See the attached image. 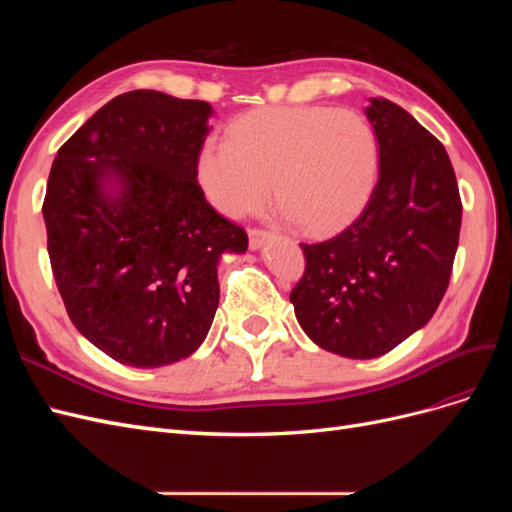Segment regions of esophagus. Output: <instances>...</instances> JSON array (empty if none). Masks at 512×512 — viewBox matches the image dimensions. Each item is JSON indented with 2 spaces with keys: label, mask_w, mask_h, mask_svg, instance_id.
Masks as SVG:
<instances>
[{
  "label": "esophagus",
  "mask_w": 512,
  "mask_h": 512,
  "mask_svg": "<svg viewBox=\"0 0 512 512\" xmlns=\"http://www.w3.org/2000/svg\"><path fill=\"white\" fill-rule=\"evenodd\" d=\"M271 239V235L269 232H265V230H258V228H252L250 230V250H260L262 245H265L267 241Z\"/></svg>",
  "instance_id": "34e87169"
}]
</instances>
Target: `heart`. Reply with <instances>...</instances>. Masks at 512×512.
I'll return each mask as SVG.
<instances>
[{
	"instance_id": "obj_1",
	"label": "heart",
	"mask_w": 512,
	"mask_h": 512,
	"mask_svg": "<svg viewBox=\"0 0 512 512\" xmlns=\"http://www.w3.org/2000/svg\"><path fill=\"white\" fill-rule=\"evenodd\" d=\"M371 121L350 108L273 106L239 117L228 141L211 138L198 156L209 203L245 218L275 200L303 230L329 232L363 207L378 177Z\"/></svg>"
}]
</instances>
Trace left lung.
<instances>
[{
  "instance_id": "8db88e82",
  "label": "left lung",
  "mask_w": 512,
  "mask_h": 512,
  "mask_svg": "<svg viewBox=\"0 0 512 512\" xmlns=\"http://www.w3.org/2000/svg\"><path fill=\"white\" fill-rule=\"evenodd\" d=\"M380 173L369 203L337 237L307 245L290 292L301 329L324 350L376 359L436 312L459 245L461 198L436 136L404 108L369 98Z\"/></svg>"
}]
</instances>
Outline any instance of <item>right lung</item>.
Returning <instances> with one entry per match:
<instances>
[{"instance_id":"obj_1","label":"right lung","mask_w":512,"mask_h":512,"mask_svg":"<svg viewBox=\"0 0 512 512\" xmlns=\"http://www.w3.org/2000/svg\"><path fill=\"white\" fill-rule=\"evenodd\" d=\"M213 106L138 89L57 151L42 215L72 324L117 363L162 367L205 342L222 254L247 235L196 181Z\"/></svg>"}]
</instances>
